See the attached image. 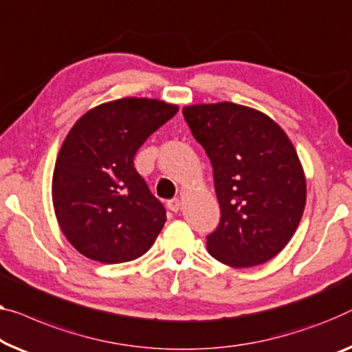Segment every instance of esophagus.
<instances>
[{"label":"esophagus","instance_id":"34e87169","mask_svg":"<svg viewBox=\"0 0 352 352\" xmlns=\"http://www.w3.org/2000/svg\"><path fill=\"white\" fill-rule=\"evenodd\" d=\"M180 206H182V202L178 201V199H170V201H167V208L174 213H177L178 210H180Z\"/></svg>","mask_w":352,"mask_h":352}]
</instances>
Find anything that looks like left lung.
<instances>
[{"instance_id":"obj_1","label":"left lung","mask_w":352,"mask_h":352,"mask_svg":"<svg viewBox=\"0 0 352 352\" xmlns=\"http://www.w3.org/2000/svg\"><path fill=\"white\" fill-rule=\"evenodd\" d=\"M183 115L212 162L221 208L208 253L235 269L275 258L307 202L305 172L291 139L269 115L240 104H194Z\"/></svg>"}]
</instances>
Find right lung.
<instances>
[{
  "label": "right lung",
  "mask_w": 352,
  "mask_h": 352,
  "mask_svg": "<svg viewBox=\"0 0 352 352\" xmlns=\"http://www.w3.org/2000/svg\"><path fill=\"white\" fill-rule=\"evenodd\" d=\"M178 106L122 98L88 110L67 133L52 178L61 232L102 264L140 258L164 228L166 210L134 167V156Z\"/></svg>",
  "instance_id": "add662e5"
}]
</instances>
